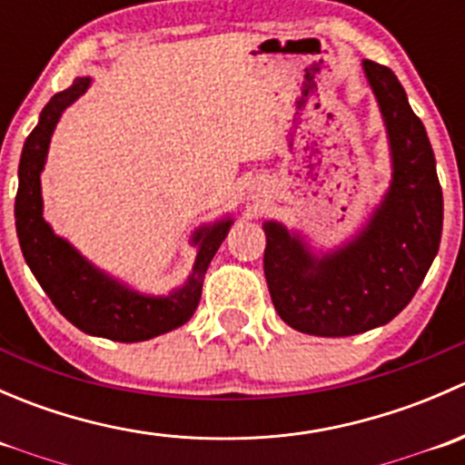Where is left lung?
Listing matches in <instances>:
<instances>
[{
    "label": "left lung",
    "instance_id": "1",
    "mask_svg": "<svg viewBox=\"0 0 465 465\" xmlns=\"http://www.w3.org/2000/svg\"><path fill=\"white\" fill-rule=\"evenodd\" d=\"M362 67L387 125L393 166L389 191L367 227L340 250L315 256L283 224H262L272 303L281 320L308 335H358L391 322L439 252L443 193L428 133L391 69L373 60Z\"/></svg>",
    "mask_w": 465,
    "mask_h": 465
}]
</instances>
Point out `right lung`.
Wrapping results in <instances>:
<instances>
[{
  "instance_id": "obj_1",
  "label": "right lung",
  "mask_w": 465,
  "mask_h": 465,
  "mask_svg": "<svg viewBox=\"0 0 465 465\" xmlns=\"http://www.w3.org/2000/svg\"><path fill=\"white\" fill-rule=\"evenodd\" d=\"M89 83L92 78H76L72 87L55 94L42 110L33 133L26 137L17 171V238L33 276L49 294L60 315L67 317L87 335L107 337L114 341H143L173 331L193 317L203 297L206 267L229 233L233 220H220L209 227H200L193 233L191 242L198 245L193 272L189 281L182 288L173 290L168 297L134 292L105 272L96 270L64 238L55 236L49 223L42 218L40 173L45 168L51 134L60 114L87 92Z\"/></svg>"
}]
</instances>
